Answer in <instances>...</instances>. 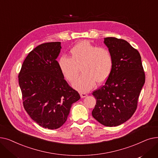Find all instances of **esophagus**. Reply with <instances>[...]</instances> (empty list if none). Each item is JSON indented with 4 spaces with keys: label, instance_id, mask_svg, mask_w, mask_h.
<instances>
[{
    "label": "esophagus",
    "instance_id": "34e87169",
    "mask_svg": "<svg viewBox=\"0 0 158 158\" xmlns=\"http://www.w3.org/2000/svg\"><path fill=\"white\" fill-rule=\"evenodd\" d=\"M87 95H87L86 94H85V93H81V94H80V96H81V98H85V97H86Z\"/></svg>",
    "mask_w": 158,
    "mask_h": 158
}]
</instances>
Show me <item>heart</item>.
I'll return each instance as SVG.
<instances>
[{
	"mask_svg": "<svg viewBox=\"0 0 158 158\" xmlns=\"http://www.w3.org/2000/svg\"><path fill=\"white\" fill-rule=\"evenodd\" d=\"M70 57L62 56L57 64L66 80L73 81L80 72L82 73L72 83L79 92H86L95 85L102 84L109 77L113 69V57L108 49L97 47L88 41H81L70 50Z\"/></svg>",
	"mask_w": 158,
	"mask_h": 158,
	"instance_id": "obj_1",
	"label": "heart"
}]
</instances>
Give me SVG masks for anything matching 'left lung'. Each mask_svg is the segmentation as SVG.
<instances>
[{
  "label": "left lung",
  "instance_id": "8db88e82",
  "mask_svg": "<svg viewBox=\"0 0 158 158\" xmlns=\"http://www.w3.org/2000/svg\"><path fill=\"white\" fill-rule=\"evenodd\" d=\"M113 57V69L105 85L93 92L97 102L93 117L107 127L117 126L135 112L145 76L139 52L127 41L105 38Z\"/></svg>",
  "mask_w": 158,
  "mask_h": 158
}]
</instances>
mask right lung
<instances>
[{
    "label": "right lung",
    "mask_w": 158,
    "mask_h": 158,
    "mask_svg": "<svg viewBox=\"0 0 158 158\" xmlns=\"http://www.w3.org/2000/svg\"><path fill=\"white\" fill-rule=\"evenodd\" d=\"M61 49V42L38 45L25 59L19 75L25 110L32 120L50 129L62 126L72 105L80 99L58 67Z\"/></svg>",
    "instance_id": "right-lung-1"
}]
</instances>
